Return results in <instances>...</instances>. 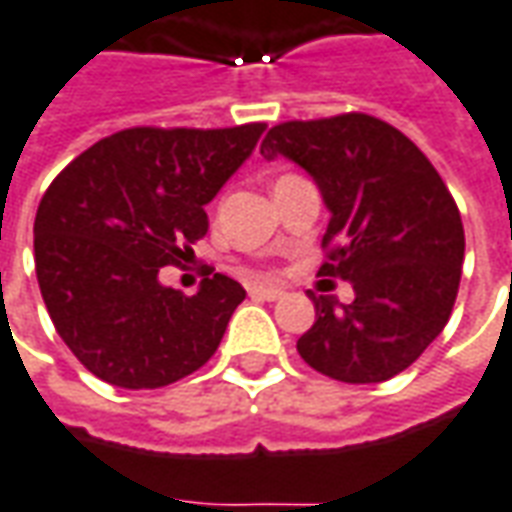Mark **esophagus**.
I'll return each mask as SVG.
<instances>
[{"mask_svg": "<svg viewBox=\"0 0 512 512\" xmlns=\"http://www.w3.org/2000/svg\"><path fill=\"white\" fill-rule=\"evenodd\" d=\"M250 298H259V301H278L284 292L278 290V287H250Z\"/></svg>", "mask_w": 512, "mask_h": 512, "instance_id": "obj_1", "label": "esophagus"}]
</instances>
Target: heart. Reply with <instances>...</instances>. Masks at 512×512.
<instances>
[{"instance_id":"obj_1","label":"heart","mask_w":512,"mask_h":512,"mask_svg":"<svg viewBox=\"0 0 512 512\" xmlns=\"http://www.w3.org/2000/svg\"><path fill=\"white\" fill-rule=\"evenodd\" d=\"M281 178H287V175H281ZM281 178H278V181H281Z\"/></svg>"}]
</instances>
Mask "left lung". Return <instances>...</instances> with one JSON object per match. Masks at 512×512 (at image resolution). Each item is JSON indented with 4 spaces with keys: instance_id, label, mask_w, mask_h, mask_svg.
Returning a JSON list of instances; mask_svg holds the SVG:
<instances>
[{
    "instance_id": "obj_1",
    "label": "left lung",
    "mask_w": 512,
    "mask_h": 512,
    "mask_svg": "<svg viewBox=\"0 0 512 512\" xmlns=\"http://www.w3.org/2000/svg\"><path fill=\"white\" fill-rule=\"evenodd\" d=\"M262 155H284L315 178L331 211L317 276L354 287L351 303L312 295L315 323L298 354L337 382L393 379L449 323L460 287L463 220L438 169L401 130L368 114L281 122Z\"/></svg>"
}]
</instances>
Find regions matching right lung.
I'll return each mask as SVG.
<instances>
[{"mask_svg": "<svg viewBox=\"0 0 512 512\" xmlns=\"http://www.w3.org/2000/svg\"><path fill=\"white\" fill-rule=\"evenodd\" d=\"M264 128L119 130L49 183L33 225L35 276L55 331L97 379L155 390L214 357L242 284L214 273L183 295L158 270L206 236L203 206Z\"/></svg>", "mask_w": 512, "mask_h": 512, "instance_id": "right-lung-1", "label": "right lung"}]
</instances>
